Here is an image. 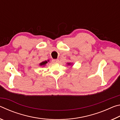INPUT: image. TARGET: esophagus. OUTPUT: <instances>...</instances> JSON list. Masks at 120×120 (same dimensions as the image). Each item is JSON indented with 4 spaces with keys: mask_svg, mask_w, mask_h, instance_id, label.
I'll return each instance as SVG.
<instances>
[{
    "mask_svg": "<svg viewBox=\"0 0 120 120\" xmlns=\"http://www.w3.org/2000/svg\"><path fill=\"white\" fill-rule=\"evenodd\" d=\"M52 61L53 62L57 63V62H59V60L58 59H53Z\"/></svg>",
    "mask_w": 120,
    "mask_h": 120,
    "instance_id": "34e87169",
    "label": "esophagus"
}]
</instances>
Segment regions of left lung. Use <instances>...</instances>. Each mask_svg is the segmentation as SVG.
Listing matches in <instances>:
<instances>
[{"mask_svg":"<svg viewBox=\"0 0 120 120\" xmlns=\"http://www.w3.org/2000/svg\"><path fill=\"white\" fill-rule=\"evenodd\" d=\"M67 64H68V65H71V63H67Z\"/></svg>","mask_w":120,"mask_h":120,"instance_id":"8db88e82","label":"left lung"}]
</instances>
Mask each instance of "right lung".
Here are the masks:
<instances>
[{"mask_svg":"<svg viewBox=\"0 0 120 120\" xmlns=\"http://www.w3.org/2000/svg\"><path fill=\"white\" fill-rule=\"evenodd\" d=\"M48 62L49 61V60L44 61L42 62L41 63H40V66H45V65L48 63Z\"/></svg>","mask_w":120,"mask_h":120,"instance_id":"right-lung-1","label":"right lung"}]
</instances>
